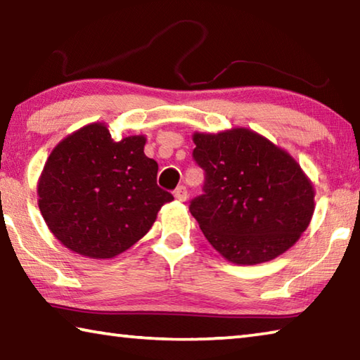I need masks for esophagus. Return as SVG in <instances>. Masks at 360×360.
I'll return each mask as SVG.
<instances>
[{"mask_svg":"<svg viewBox=\"0 0 360 360\" xmlns=\"http://www.w3.org/2000/svg\"><path fill=\"white\" fill-rule=\"evenodd\" d=\"M174 198L179 200V202H186V200L188 198L187 188H186L184 186H179V187L174 191Z\"/></svg>","mask_w":360,"mask_h":360,"instance_id":"esophagus-1","label":"esophagus"}]
</instances>
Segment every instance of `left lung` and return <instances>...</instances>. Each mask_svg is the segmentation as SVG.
<instances>
[{
	"label": "left lung",
	"instance_id": "8db88e82",
	"mask_svg": "<svg viewBox=\"0 0 360 360\" xmlns=\"http://www.w3.org/2000/svg\"><path fill=\"white\" fill-rule=\"evenodd\" d=\"M205 193L191 202L206 240L236 265L288 251L308 229L314 187L288 150L249 129L193 133Z\"/></svg>",
	"mask_w": 360,
	"mask_h": 360
}]
</instances>
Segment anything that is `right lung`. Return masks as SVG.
<instances>
[{
	"instance_id": "1",
	"label": "right lung",
	"mask_w": 360,
	"mask_h": 360,
	"mask_svg": "<svg viewBox=\"0 0 360 360\" xmlns=\"http://www.w3.org/2000/svg\"><path fill=\"white\" fill-rule=\"evenodd\" d=\"M144 144V135L114 141L103 122H94L52 149L38 181V206L65 248L112 259L148 233L173 195L157 186L158 165Z\"/></svg>"
}]
</instances>
